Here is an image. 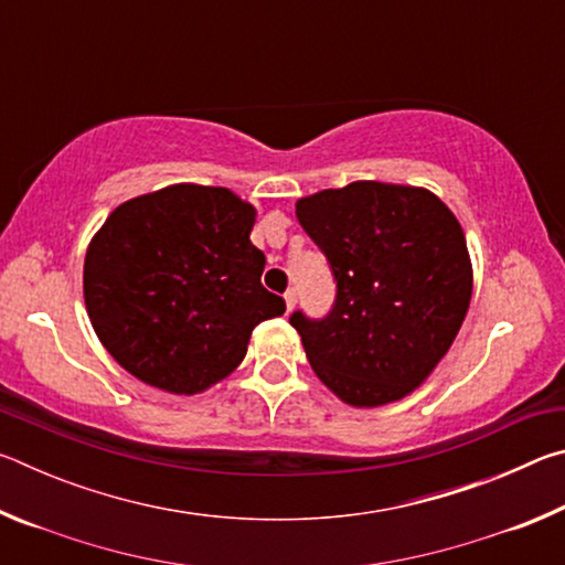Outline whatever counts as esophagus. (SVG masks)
Segmentation results:
<instances>
[{"label":"esophagus","mask_w":565,"mask_h":565,"mask_svg":"<svg viewBox=\"0 0 565 565\" xmlns=\"http://www.w3.org/2000/svg\"><path fill=\"white\" fill-rule=\"evenodd\" d=\"M284 301H286V311H291L296 306V289H289L284 294Z\"/></svg>","instance_id":"esophagus-1"}]
</instances>
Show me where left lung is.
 Wrapping results in <instances>:
<instances>
[{
    "label": "left lung",
    "instance_id": "1",
    "mask_svg": "<svg viewBox=\"0 0 565 565\" xmlns=\"http://www.w3.org/2000/svg\"><path fill=\"white\" fill-rule=\"evenodd\" d=\"M296 218L337 281L327 319H289L311 369L359 408L408 396L451 349L471 303L458 218L428 189L381 181L303 196Z\"/></svg>",
    "mask_w": 565,
    "mask_h": 565
}]
</instances>
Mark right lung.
<instances>
[{
  "label": "right lung",
  "instance_id": "right-lung-1",
  "mask_svg": "<svg viewBox=\"0 0 565 565\" xmlns=\"http://www.w3.org/2000/svg\"><path fill=\"white\" fill-rule=\"evenodd\" d=\"M256 209L224 186L129 199L84 256V303L119 366L169 394H202L244 361L256 323L281 317L252 244Z\"/></svg>",
  "mask_w": 565,
  "mask_h": 565
}]
</instances>
